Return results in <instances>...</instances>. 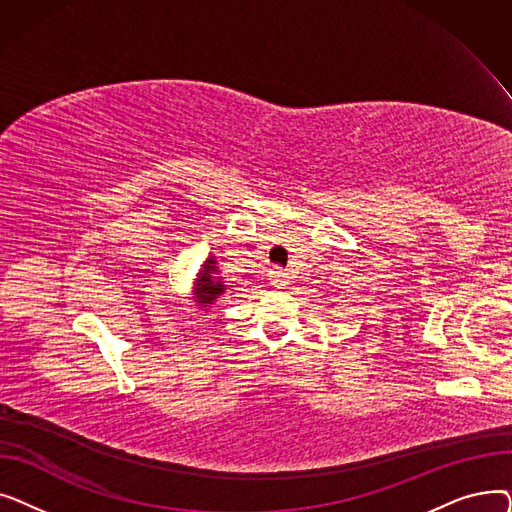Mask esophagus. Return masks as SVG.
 Segmentation results:
<instances>
[{
  "mask_svg": "<svg viewBox=\"0 0 512 512\" xmlns=\"http://www.w3.org/2000/svg\"><path fill=\"white\" fill-rule=\"evenodd\" d=\"M267 276H270V282L276 286V288H284L290 280V276H288V272L286 270H280V267H272V270H270V274H267Z\"/></svg>",
  "mask_w": 512,
  "mask_h": 512,
  "instance_id": "34e87169",
  "label": "esophagus"
}]
</instances>
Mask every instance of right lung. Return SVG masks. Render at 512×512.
<instances>
[{"label": "right lung", "instance_id": "obj_1", "mask_svg": "<svg viewBox=\"0 0 512 512\" xmlns=\"http://www.w3.org/2000/svg\"><path fill=\"white\" fill-rule=\"evenodd\" d=\"M226 282L220 274V267H218V259H215V255H209L201 270L195 278V290H193V301L195 305H199L203 311H207L209 307L215 305V301H218L220 297H224L226 294Z\"/></svg>", "mask_w": 512, "mask_h": 512}]
</instances>
